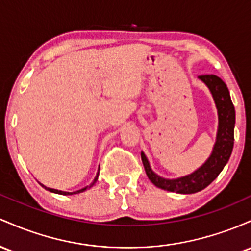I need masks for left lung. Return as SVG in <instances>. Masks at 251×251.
Masks as SVG:
<instances>
[{"label":"left lung","mask_w":251,"mask_h":251,"mask_svg":"<svg viewBox=\"0 0 251 251\" xmlns=\"http://www.w3.org/2000/svg\"><path fill=\"white\" fill-rule=\"evenodd\" d=\"M205 85L210 90L215 100L218 114V129L212 153L199 168L187 176L176 179H166L151 168L147 156L141 151V159L145 166L148 179L156 187L170 192L191 194L199 192L207 187L223 171L224 166L229 161L233 148V129H235V108L231 102L230 92L226 84L215 75H199Z\"/></svg>","instance_id":"left-lung-1"}]
</instances>
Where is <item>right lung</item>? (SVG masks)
Returning a JSON list of instances; mask_svg holds the SVG:
<instances>
[{
    "label": "right lung",
    "instance_id": "right-lung-1",
    "mask_svg": "<svg viewBox=\"0 0 251 251\" xmlns=\"http://www.w3.org/2000/svg\"><path fill=\"white\" fill-rule=\"evenodd\" d=\"M98 174H100V167H98V172H97V174H96V176H95L94 181H92L91 184L89 185V186H85V187H84V188H80V190H78V191H75V192H65V191H59V190H54V188H50V187H47V186H45V185H42L41 182H39V184H40L41 186L45 188V190L50 191V192H52V193L63 194V196H72V194H78V193H81V192H84V191H86V190H88V188H91L92 186H94V185L96 184V181H97V179H98Z\"/></svg>",
    "mask_w": 251,
    "mask_h": 251
}]
</instances>
